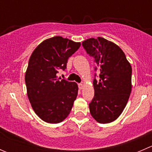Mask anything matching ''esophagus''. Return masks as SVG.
<instances>
[{"label": "esophagus", "mask_w": 152, "mask_h": 152, "mask_svg": "<svg viewBox=\"0 0 152 152\" xmlns=\"http://www.w3.org/2000/svg\"><path fill=\"white\" fill-rule=\"evenodd\" d=\"M78 86H79V90H82V89H83V85H82V84H79Z\"/></svg>", "instance_id": "esophagus-1"}]
</instances>
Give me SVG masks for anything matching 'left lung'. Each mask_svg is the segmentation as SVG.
Wrapping results in <instances>:
<instances>
[{
    "mask_svg": "<svg viewBox=\"0 0 152 152\" xmlns=\"http://www.w3.org/2000/svg\"><path fill=\"white\" fill-rule=\"evenodd\" d=\"M100 70L99 82L93 81L95 95L90 113L100 124L115 121L124 111L132 91V67L118 45L103 37L82 42Z\"/></svg>",
    "mask_w": 152,
    "mask_h": 152,
    "instance_id": "8db88e82",
    "label": "left lung"
}]
</instances>
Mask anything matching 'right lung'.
<instances>
[{"label": "right lung", "mask_w": 152, "mask_h": 152, "mask_svg": "<svg viewBox=\"0 0 152 152\" xmlns=\"http://www.w3.org/2000/svg\"><path fill=\"white\" fill-rule=\"evenodd\" d=\"M80 42L56 36L42 41L33 51L25 75L27 96L38 117L49 124L60 123L70 113L78 95L76 82L58 79L67 59Z\"/></svg>", "instance_id": "right-lung-1"}]
</instances>
